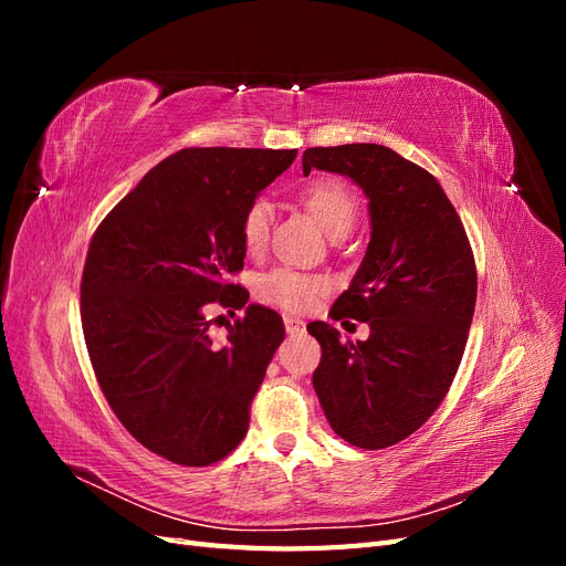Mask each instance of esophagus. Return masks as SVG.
Instances as JSON below:
<instances>
[{
    "instance_id": "1",
    "label": "esophagus",
    "mask_w": 566,
    "mask_h": 566,
    "mask_svg": "<svg viewBox=\"0 0 566 566\" xmlns=\"http://www.w3.org/2000/svg\"><path fill=\"white\" fill-rule=\"evenodd\" d=\"M283 323H285L287 335H300V333H304V321L297 318V316H283Z\"/></svg>"
}]
</instances>
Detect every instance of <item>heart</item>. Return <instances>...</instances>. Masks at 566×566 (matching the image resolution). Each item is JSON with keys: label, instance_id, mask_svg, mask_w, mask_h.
Masks as SVG:
<instances>
[{"label": "heart", "instance_id": "b5f03b06", "mask_svg": "<svg viewBox=\"0 0 566 566\" xmlns=\"http://www.w3.org/2000/svg\"><path fill=\"white\" fill-rule=\"evenodd\" d=\"M300 200L331 238L347 233L358 217V200L352 188L339 179H316L306 184ZM271 205L266 200H252L241 219V238L248 252H260L269 241ZM325 281L293 269H276L256 285V295L264 302L283 306L290 312H304L323 295Z\"/></svg>", "mask_w": 566, "mask_h": 566}]
</instances>
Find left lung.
<instances>
[{
  "instance_id": "left-lung-1",
  "label": "left lung",
  "mask_w": 566,
  "mask_h": 566,
  "mask_svg": "<svg viewBox=\"0 0 566 566\" xmlns=\"http://www.w3.org/2000/svg\"><path fill=\"white\" fill-rule=\"evenodd\" d=\"M312 169L364 188L370 243L335 321L370 325L368 339H339L331 323L306 325L321 345L314 389L337 437L387 449L427 422L455 378L476 302L474 256L439 181L378 144L306 148Z\"/></svg>"
}]
</instances>
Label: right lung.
I'll use <instances>...</instances> for the list:
<instances>
[{
  "label": "right lung",
  "mask_w": 566,
  "mask_h": 566,
  "mask_svg": "<svg viewBox=\"0 0 566 566\" xmlns=\"http://www.w3.org/2000/svg\"><path fill=\"white\" fill-rule=\"evenodd\" d=\"M297 150L184 148L136 184L96 229L82 271V331L96 380L127 432L177 465L205 468L243 441L283 318L229 276L241 219ZM214 303L245 308L217 346Z\"/></svg>",
  "instance_id": "1"
}]
</instances>
